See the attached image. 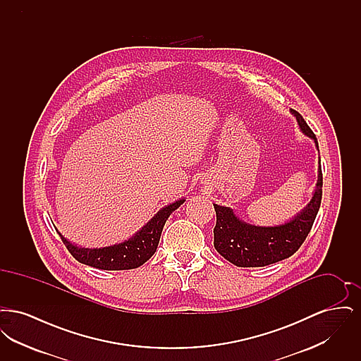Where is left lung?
Returning a JSON list of instances; mask_svg holds the SVG:
<instances>
[{
	"instance_id": "left-lung-1",
	"label": "left lung",
	"mask_w": 361,
	"mask_h": 361,
	"mask_svg": "<svg viewBox=\"0 0 361 361\" xmlns=\"http://www.w3.org/2000/svg\"><path fill=\"white\" fill-rule=\"evenodd\" d=\"M300 130L318 140L299 112L291 109ZM322 171H318V181L314 196L306 208L292 221L274 227H259L240 221L228 207L214 204L216 224L214 227V246L221 256L237 267H265L292 255L307 238L322 200Z\"/></svg>"
}]
</instances>
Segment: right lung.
Instances as JSON below:
<instances>
[{
  "mask_svg": "<svg viewBox=\"0 0 361 361\" xmlns=\"http://www.w3.org/2000/svg\"><path fill=\"white\" fill-rule=\"evenodd\" d=\"M184 203V199L177 200L169 206L164 207L157 212L154 218L145 224L142 230H139L134 237L124 240L118 245L100 247V249H85L77 247L71 245L69 240L59 234L61 240L68 247L70 255L80 261L93 268H99L104 271H123V269H134L145 264L152 257L157 250L158 242L161 238V233L164 224L174 209Z\"/></svg>",
  "mask_w": 361,
  "mask_h": 361,
  "instance_id": "right-lung-1",
  "label": "right lung"
}]
</instances>
